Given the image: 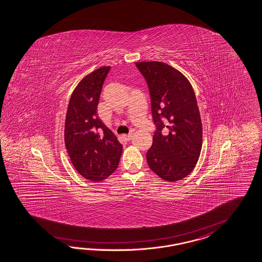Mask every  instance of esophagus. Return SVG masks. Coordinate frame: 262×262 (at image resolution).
<instances>
[{
    "mask_svg": "<svg viewBox=\"0 0 262 262\" xmlns=\"http://www.w3.org/2000/svg\"><path fill=\"white\" fill-rule=\"evenodd\" d=\"M123 138L126 140V141H129L132 139V135H123Z\"/></svg>",
    "mask_w": 262,
    "mask_h": 262,
    "instance_id": "esophagus-1",
    "label": "esophagus"
}]
</instances>
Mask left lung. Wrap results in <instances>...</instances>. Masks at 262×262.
<instances>
[{
	"instance_id": "1",
	"label": "left lung",
	"mask_w": 262,
	"mask_h": 262,
	"mask_svg": "<svg viewBox=\"0 0 262 262\" xmlns=\"http://www.w3.org/2000/svg\"><path fill=\"white\" fill-rule=\"evenodd\" d=\"M149 88L156 129L147 151L150 170L173 182L187 177L202 147V124L198 102L184 75L162 62L135 64Z\"/></svg>"
}]
</instances>
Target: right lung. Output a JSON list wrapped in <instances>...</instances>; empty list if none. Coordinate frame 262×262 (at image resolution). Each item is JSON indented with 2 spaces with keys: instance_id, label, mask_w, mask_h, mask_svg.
<instances>
[{
  "instance_id": "obj_1",
  "label": "right lung",
  "mask_w": 262,
  "mask_h": 262,
  "mask_svg": "<svg viewBox=\"0 0 262 262\" xmlns=\"http://www.w3.org/2000/svg\"><path fill=\"white\" fill-rule=\"evenodd\" d=\"M110 67L86 75L71 95L64 124V144L78 172L102 181L117 169L123 147L97 116L100 94Z\"/></svg>"
}]
</instances>
